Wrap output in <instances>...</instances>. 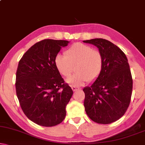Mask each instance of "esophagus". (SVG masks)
Masks as SVG:
<instances>
[{"label":"esophagus","mask_w":145,"mask_h":145,"mask_svg":"<svg viewBox=\"0 0 145 145\" xmlns=\"http://www.w3.org/2000/svg\"><path fill=\"white\" fill-rule=\"evenodd\" d=\"M71 89H72V90L74 91H76L80 89V88H77V87H75V86H72V87H71Z\"/></svg>","instance_id":"esophagus-1"}]
</instances>
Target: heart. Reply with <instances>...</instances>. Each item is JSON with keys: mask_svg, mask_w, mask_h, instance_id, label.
I'll return each mask as SVG.
<instances>
[{"mask_svg": "<svg viewBox=\"0 0 145 145\" xmlns=\"http://www.w3.org/2000/svg\"><path fill=\"white\" fill-rule=\"evenodd\" d=\"M55 66L60 75L67 78L76 66V74L67 79L70 86H81L86 82H94L101 74L103 58L99 50L82 43H76L65 52V56L58 54L54 59Z\"/></svg>", "mask_w": 145, "mask_h": 145, "instance_id": "heart-1", "label": "heart"}]
</instances>
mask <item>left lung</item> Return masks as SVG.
<instances>
[{
  "label": "left lung",
  "instance_id": "left-lung-1",
  "mask_svg": "<svg viewBox=\"0 0 145 145\" xmlns=\"http://www.w3.org/2000/svg\"><path fill=\"white\" fill-rule=\"evenodd\" d=\"M99 48L103 65L99 78L85 88L84 107L88 117L99 124H109L121 118L128 109L133 78L128 59L118 46L103 38L84 40Z\"/></svg>",
  "mask_w": 145,
  "mask_h": 145
}]
</instances>
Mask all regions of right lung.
Segmentation results:
<instances>
[{
	"label": "right lung",
	"instance_id": "add662e5",
	"mask_svg": "<svg viewBox=\"0 0 145 145\" xmlns=\"http://www.w3.org/2000/svg\"><path fill=\"white\" fill-rule=\"evenodd\" d=\"M66 40L45 39L30 47L19 61L16 92L26 116L36 124L53 127L66 115L73 91L55 66L54 59Z\"/></svg>",
	"mask_w": 145,
	"mask_h": 145
}]
</instances>
